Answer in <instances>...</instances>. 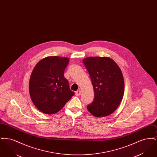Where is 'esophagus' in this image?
<instances>
[{
  "instance_id": "1",
  "label": "esophagus",
  "mask_w": 157,
  "mask_h": 157,
  "mask_svg": "<svg viewBox=\"0 0 157 157\" xmlns=\"http://www.w3.org/2000/svg\"><path fill=\"white\" fill-rule=\"evenodd\" d=\"M81 94V90H77L75 92V95L78 97V96H80V95Z\"/></svg>"
}]
</instances>
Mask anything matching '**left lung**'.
I'll return each instance as SVG.
<instances>
[{"label": "left lung", "mask_w": 157, "mask_h": 157, "mask_svg": "<svg viewBox=\"0 0 157 157\" xmlns=\"http://www.w3.org/2000/svg\"><path fill=\"white\" fill-rule=\"evenodd\" d=\"M83 62L90 74L95 95L88 110L96 117L109 115L124 96V81L120 67L108 57H88Z\"/></svg>", "instance_id": "8db88e82"}]
</instances>
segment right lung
Instances as JSON below:
<instances>
[{"instance_id":"right-lung-1","label":"right lung","mask_w":157,"mask_h":157,"mask_svg":"<svg viewBox=\"0 0 157 157\" xmlns=\"http://www.w3.org/2000/svg\"><path fill=\"white\" fill-rule=\"evenodd\" d=\"M69 59L65 57L48 56L34 67L29 81V94L35 106L40 112L53 114L59 111L74 95L64 71Z\"/></svg>"}]
</instances>
